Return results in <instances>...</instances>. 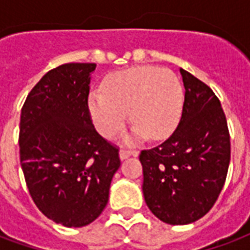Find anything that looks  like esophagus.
Listing matches in <instances>:
<instances>
[{"label": "esophagus", "instance_id": "esophagus-1", "mask_svg": "<svg viewBox=\"0 0 250 250\" xmlns=\"http://www.w3.org/2000/svg\"><path fill=\"white\" fill-rule=\"evenodd\" d=\"M131 155H132V157H136V155H138V151H132V150H120L119 151V157L122 161L130 158Z\"/></svg>", "mask_w": 250, "mask_h": 250}]
</instances>
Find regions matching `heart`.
I'll use <instances>...</instances> for the list:
<instances>
[{
	"label": "heart",
	"mask_w": 250,
	"mask_h": 250,
	"mask_svg": "<svg viewBox=\"0 0 250 250\" xmlns=\"http://www.w3.org/2000/svg\"><path fill=\"white\" fill-rule=\"evenodd\" d=\"M182 107L184 87L178 76L157 66L115 72L104 83V92H93L88 100L93 125L107 139L125 128L128 112L135 123L134 139H163L175 128Z\"/></svg>",
	"instance_id": "obj_1"
}]
</instances>
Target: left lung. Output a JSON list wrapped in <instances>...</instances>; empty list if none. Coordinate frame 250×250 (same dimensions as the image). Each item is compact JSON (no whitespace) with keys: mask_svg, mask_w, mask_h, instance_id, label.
<instances>
[{"mask_svg":"<svg viewBox=\"0 0 250 250\" xmlns=\"http://www.w3.org/2000/svg\"><path fill=\"white\" fill-rule=\"evenodd\" d=\"M185 103L167 141L143 150V195L148 209L170 225L202 218L220 195L230 162L224 109L211 88L185 69Z\"/></svg>","mask_w":250,"mask_h":250,"instance_id":"left-lung-1","label":"left lung"}]
</instances>
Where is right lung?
I'll return each mask as SVG.
<instances>
[{
	"instance_id": "1",
	"label": "right lung",
	"mask_w": 250,
	"mask_h": 250,
	"mask_svg": "<svg viewBox=\"0 0 250 250\" xmlns=\"http://www.w3.org/2000/svg\"><path fill=\"white\" fill-rule=\"evenodd\" d=\"M93 62L52 69L25 100L20 120V162L36 206L56 224L82 228L108 202L120 166L119 148L95 130L88 108Z\"/></svg>"
}]
</instances>
